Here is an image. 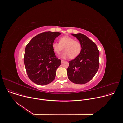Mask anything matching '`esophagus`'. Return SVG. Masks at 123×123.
<instances>
[{
  "label": "esophagus",
  "mask_w": 123,
  "mask_h": 123,
  "mask_svg": "<svg viewBox=\"0 0 123 123\" xmlns=\"http://www.w3.org/2000/svg\"><path fill=\"white\" fill-rule=\"evenodd\" d=\"M64 60H61V63H64Z\"/></svg>",
  "instance_id": "esophagus-1"
}]
</instances>
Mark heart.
I'll list each match as a JSON object with an SVG mask.
<instances>
[{
	"mask_svg": "<svg viewBox=\"0 0 123 123\" xmlns=\"http://www.w3.org/2000/svg\"><path fill=\"white\" fill-rule=\"evenodd\" d=\"M52 47L55 53L59 54L63 50L65 51L61 55L63 58L69 57L72 59L76 58L81 51V45L79 42L74 40L68 36H64L59 39V43L54 42Z\"/></svg>",
	"mask_w": 123,
	"mask_h": 123,
	"instance_id": "b5f03b06",
	"label": "heart"
}]
</instances>
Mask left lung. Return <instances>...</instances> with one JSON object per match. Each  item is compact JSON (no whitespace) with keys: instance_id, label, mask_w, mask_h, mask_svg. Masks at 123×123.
<instances>
[{"instance_id":"1","label":"left lung","mask_w":123,"mask_h":123,"mask_svg":"<svg viewBox=\"0 0 123 123\" xmlns=\"http://www.w3.org/2000/svg\"><path fill=\"white\" fill-rule=\"evenodd\" d=\"M81 45L80 54L69 62L67 75L74 83L84 84L94 76L99 67V51L96 45L82 33L73 34Z\"/></svg>"}]
</instances>
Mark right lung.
<instances>
[{
    "label": "right lung",
    "instance_id": "1",
    "mask_svg": "<svg viewBox=\"0 0 123 123\" xmlns=\"http://www.w3.org/2000/svg\"><path fill=\"white\" fill-rule=\"evenodd\" d=\"M61 33L47 31L33 37L26 47L24 63L29 78L39 85L53 81L61 65L56 57L52 44Z\"/></svg>",
    "mask_w": 123,
    "mask_h": 123
}]
</instances>
